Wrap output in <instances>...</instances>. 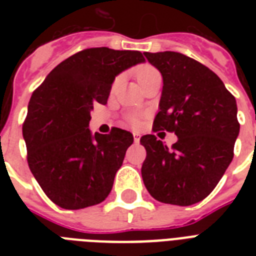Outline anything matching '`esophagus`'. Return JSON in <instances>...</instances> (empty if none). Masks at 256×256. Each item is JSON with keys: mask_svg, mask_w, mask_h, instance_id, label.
<instances>
[{"mask_svg": "<svg viewBox=\"0 0 256 256\" xmlns=\"http://www.w3.org/2000/svg\"><path fill=\"white\" fill-rule=\"evenodd\" d=\"M140 134H138V132H134V142H136V144H138V142H140Z\"/></svg>", "mask_w": 256, "mask_h": 256, "instance_id": "34e87169", "label": "esophagus"}]
</instances>
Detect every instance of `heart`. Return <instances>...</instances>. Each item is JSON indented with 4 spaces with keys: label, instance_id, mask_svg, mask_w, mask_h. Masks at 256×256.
Masks as SVG:
<instances>
[{
    "label": "heart",
    "instance_id": "1",
    "mask_svg": "<svg viewBox=\"0 0 256 256\" xmlns=\"http://www.w3.org/2000/svg\"><path fill=\"white\" fill-rule=\"evenodd\" d=\"M156 76H160V72H158L156 68H152V66L150 65L140 66L136 73V80H138V82H140V85H142V84H144V82H148V80H152V77H156ZM118 82H120V78H116V81H114V84H112V86L118 85ZM130 120H132V124H136L138 120H136V116H132V118H130Z\"/></svg>",
    "mask_w": 256,
    "mask_h": 256
}]
</instances>
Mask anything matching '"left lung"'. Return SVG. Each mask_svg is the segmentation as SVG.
<instances>
[{
	"mask_svg": "<svg viewBox=\"0 0 256 256\" xmlns=\"http://www.w3.org/2000/svg\"><path fill=\"white\" fill-rule=\"evenodd\" d=\"M144 57L164 78L152 130L175 132L178 140L168 148L152 134L140 138L146 148L144 183L160 202L190 206L214 190L234 158L236 100L212 70L184 54Z\"/></svg>",
	"mask_w": 256,
	"mask_h": 256,
	"instance_id": "8db88e82",
	"label": "left lung"
}]
</instances>
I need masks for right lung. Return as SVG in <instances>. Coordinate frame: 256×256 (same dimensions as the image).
Returning a JSON list of instances; mask_svg holds the SVG:
<instances>
[{"label":"right lung","mask_w":256,"mask_h":256,"mask_svg":"<svg viewBox=\"0 0 256 256\" xmlns=\"http://www.w3.org/2000/svg\"><path fill=\"white\" fill-rule=\"evenodd\" d=\"M140 52L92 48L57 65L32 94L22 134L28 164L48 198L66 210L104 202L132 144L114 128L92 136V104H108L114 78L144 62Z\"/></svg>","instance_id":"obj_1"}]
</instances>
